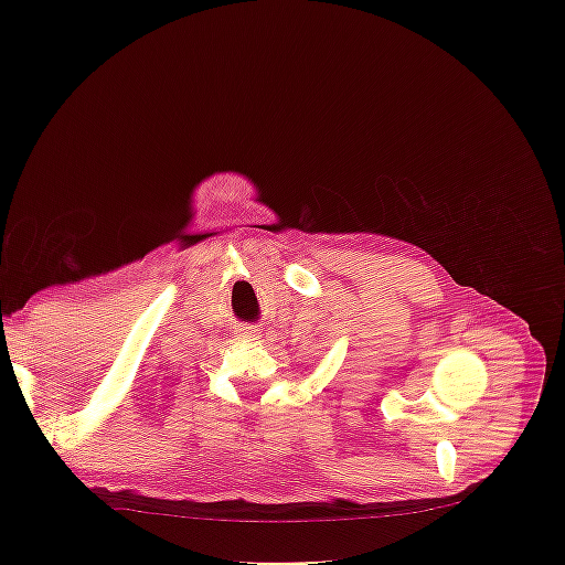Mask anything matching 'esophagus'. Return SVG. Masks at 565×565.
I'll return each instance as SVG.
<instances>
[{"label":"esophagus","instance_id":"34e87169","mask_svg":"<svg viewBox=\"0 0 565 565\" xmlns=\"http://www.w3.org/2000/svg\"><path fill=\"white\" fill-rule=\"evenodd\" d=\"M235 337H237V341H252V344H254V341L262 339V332L252 328V324H245V328L241 324V328L235 330Z\"/></svg>","mask_w":565,"mask_h":565}]
</instances>
